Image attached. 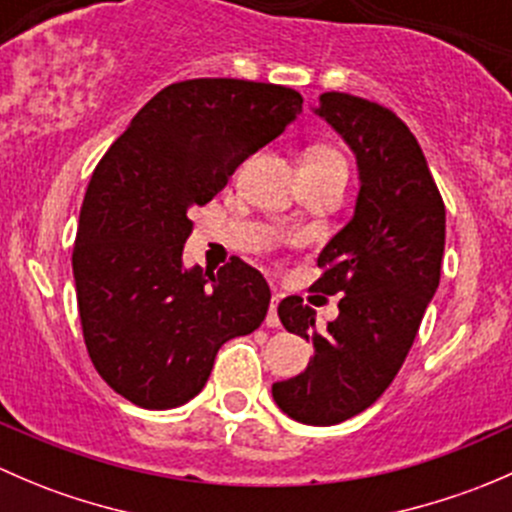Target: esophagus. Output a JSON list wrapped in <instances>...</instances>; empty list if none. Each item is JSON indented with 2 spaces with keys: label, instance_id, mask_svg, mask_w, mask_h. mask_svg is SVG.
Segmentation results:
<instances>
[{
  "label": "esophagus",
  "instance_id": "34e87169",
  "mask_svg": "<svg viewBox=\"0 0 512 512\" xmlns=\"http://www.w3.org/2000/svg\"><path fill=\"white\" fill-rule=\"evenodd\" d=\"M277 307H280V294H272V302H270V312H267L265 317V324L270 329H277L280 327V317H277Z\"/></svg>",
  "mask_w": 512,
  "mask_h": 512
}]
</instances>
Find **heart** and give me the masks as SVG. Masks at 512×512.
<instances>
[{
    "label": "heart",
    "mask_w": 512,
    "mask_h": 512,
    "mask_svg": "<svg viewBox=\"0 0 512 512\" xmlns=\"http://www.w3.org/2000/svg\"><path fill=\"white\" fill-rule=\"evenodd\" d=\"M304 160H317V163H344L342 153L334 151V148H327V146L312 148V151L307 153V158H304Z\"/></svg>",
    "instance_id": "b5f03b06"
}]
</instances>
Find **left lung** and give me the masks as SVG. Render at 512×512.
Segmentation results:
<instances>
[{"label":"left lung","mask_w":512,"mask_h":512,"mask_svg":"<svg viewBox=\"0 0 512 512\" xmlns=\"http://www.w3.org/2000/svg\"><path fill=\"white\" fill-rule=\"evenodd\" d=\"M347 141L359 168L354 218L319 252L314 289L344 294L319 329L302 297L277 307L287 332L314 344L302 374L272 384V399L307 426H334L369 409L394 381L441 280L446 208L404 121L366 98L319 96L314 108Z\"/></svg>","instance_id":"left-lung-1"}]
</instances>
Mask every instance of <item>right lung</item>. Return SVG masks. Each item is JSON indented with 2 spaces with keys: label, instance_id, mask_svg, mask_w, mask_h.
Listing matches in <instances>:
<instances>
[{
  "label": "right lung",
  "instance_id": "1",
  "mask_svg": "<svg viewBox=\"0 0 512 512\" xmlns=\"http://www.w3.org/2000/svg\"><path fill=\"white\" fill-rule=\"evenodd\" d=\"M302 111L294 89L240 79L165 86L96 165L81 205L74 280L91 361L141 409L198 396L225 342L255 332L265 277L232 257L218 272L183 265L188 213Z\"/></svg>",
  "mask_w": 512,
  "mask_h": 512
}]
</instances>
